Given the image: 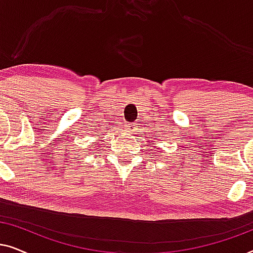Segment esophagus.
Here are the masks:
<instances>
[{
  "mask_svg": "<svg viewBox=\"0 0 253 253\" xmlns=\"http://www.w3.org/2000/svg\"><path fill=\"white\" fill-rule=\"evenodd\" d=\"M134 127H136L134 124H126V130L127 131V132H132V131H134Z\"/></svg>",
  "mask_w": 253,
  "mask_h": 253,
  "instance_id": "1",
  "label": "esophagus"
}]
</instances>
